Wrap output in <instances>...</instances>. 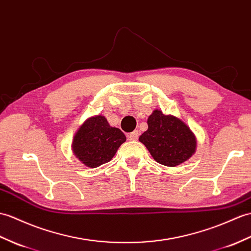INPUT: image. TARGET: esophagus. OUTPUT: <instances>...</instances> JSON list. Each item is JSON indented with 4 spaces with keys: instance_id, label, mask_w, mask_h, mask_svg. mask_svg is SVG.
<instances>
[{
    "instance_id": "34e87169",
    "label": "esophagus",
    "mask_w": 251,
    "mask_h": 251,
    "mask_svg": "<svg viewBox=\"0 0 251 251\" xmlns=\"http://www.w3.org/2000/svg\"><path fill=\"white\" fill-rule=\"evenodd\" d=\"M127 138H128V140H130V141H136V140H138V138H139V131L135 130V131L130 132L129 135L127 136Z\"/></svg>"
}]
</instances>
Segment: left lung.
<instances>
[{"mask_svg": "<svg viewBox=\"0 0 251 251\" xmlns=\"http://www.w3.org/2000/svg\"><path fill=\"white\" fill-rule=\"evenodd\" d=\"M149 128L139 138L159 164L176 167L190 158L196 151V138L182 121L159 110L150 115Z\"/></svg>", "mask_w": 251, "mask_h": 251, "instance_id": "obj_1", "label": "left lung"}]
</instances>
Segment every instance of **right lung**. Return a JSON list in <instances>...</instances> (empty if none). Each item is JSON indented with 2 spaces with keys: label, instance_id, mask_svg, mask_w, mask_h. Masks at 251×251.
<instances>
[{
  "label": "right lung",
  "instance_id": "right-lung-1",
  "mask_svg": "<svg viewBox=\"0 0 251 251\" xmlns=\"http://www.w3.org/2000/svg\"><path fill=\"white\" fill-rule=\"evenodd\" d=\"M126 137L119 128L111 127L102 115L87 120L75 133L73 151L79 160L97 168L112 159Z\"/></svg>",
  "mask_w": 251,
  "mask_h": 251
}]
</instances>
